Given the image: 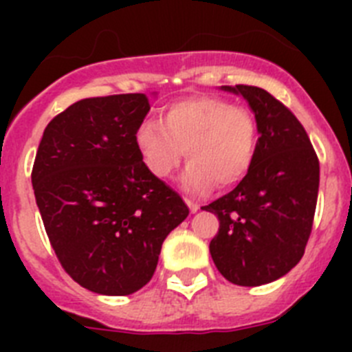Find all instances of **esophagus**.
Returning a JSON list of instances; mask_svg holds the SVG:
<instances>
[{
  "label": "esophagus",
  "instance_id": "1",
  "mask_svg": "<svg viewBox=\"0 0 352 352\" xmlns=\"http://www.w3.org/2000/svg\"><path fill=\"white\" fill-rule=\"evenodd\" d=\"M185 203H186V206H188V210L192 211V213H195V211L199 210V204L197 203H194V201H190V199H185Z\"/></svg>",
  "mask_w": 352,
  "mask_h": 352
}]
</instances>
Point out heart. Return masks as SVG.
<instances>
[{
	"mask_svg": "<svg viewBox=\"0 0 352 352\" xmlns=\"http://www.w3.org/2000/svg\"><path fill=\"white\" fill-rule=\"evenodd\" d=\"M135 146L155 178L166 179L183 157L190 162L183 183L194 192L238 185L257 149V123L250 111L214 95H190L162 109V121L144 120Z\"/></svg>",
	"mask_w": 352,
	"mask_h": 352,
	"instance_id": "obj_1",
	"label": "heart"
}]
</instances>
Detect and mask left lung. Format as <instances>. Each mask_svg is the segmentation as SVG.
I'll return each instance as SVG.
<instances>
[{"label":"left lung","instance_id":"left-lung-1","mask_svg":"<svg viewBox=\"0 0 352 352\" xmlns=\"http://www.w3.org/2000/svg\"><path fill=\"white\" fill-rule=\"evenodd\" d=\"M256 114L257 149L234 190L203 210L219 217L210 254L236 285L270 284L291 272L312 232L319 192V160L298 118L266 89L236 84Z\"/></svg>","mask_w":352,"mask_h":352}]
</instances>
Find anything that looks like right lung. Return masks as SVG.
<instances>
[{
  "mask_svg": "<svg viewBox=\"0 0 352 352\" xmlns=\"http://www.w3.org/2000/svg\"><path fill=\"white\" fill-rule=\"evenodd\" d=\"M149 111L144 93L72 104L45 126L31 183L65 272L88 291L126 296L144 287L164 239L188 217L135 146Z\"/></svg>",
  "mask_w": 352,
  "mask_h": 352,
  "instance_id": "right-lung-1",
  "label": "right lung"
}]
</instances>
